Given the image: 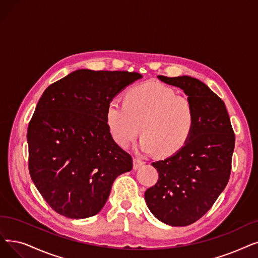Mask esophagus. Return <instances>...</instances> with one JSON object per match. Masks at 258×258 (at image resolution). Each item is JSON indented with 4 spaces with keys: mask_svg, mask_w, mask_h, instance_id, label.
Segmentation results:
<instances>
[{
    "mask_svg": "<svg viewBox=\"0 0 258 258\" xmlns=\"http://www.w3.org/2000/svg\"><path fill=\"white\" fill-rule=\"evenodd\" d=\"M142 164H143V161H141L140 159H138V158H134L133 159V167H134V170H138Z\"/></svg>",
    "mask_w": 258,
    "mask_h": 258,
    "instance_id": "esophagus-1",
    "label": "esophagus"
}]
</instances>
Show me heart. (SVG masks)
I'll use <instances>...</instances> for the list:
<instances>
[{
	"instance_id": "heart-1",
	"label": "heart",
	"mask_w": 258,
	"mask_h": 258,
	"mask_svg": "<svg viewBox=\"0 0 258 258\" xmlns=\"http://www.w3.org/2000/svg\"><path fill=\"white\" fill-rule=\"evenodd\" d=\"M195 121L191 100L156 81L132 87L124 103L113 99L106 108L110 135L120 147L136 139L141 126L139 150L145 154L157 152L160 157L173 156L184 147Z\"/></svg>"
}]
</instances>
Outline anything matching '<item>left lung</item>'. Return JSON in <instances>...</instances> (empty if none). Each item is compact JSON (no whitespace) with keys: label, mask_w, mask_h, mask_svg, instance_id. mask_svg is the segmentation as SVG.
<instances>
[{"label":"left lung","mask_w":258,"mask_h":258,"mask_svg":"<svg viewBox=\"0 0 258 258\" xmlns=\"http://www.w3.org/2000/svg\"><path fill=\"white\" fill-rule=\"evenodd\" d=\"M157 78L182 89L193 103L196 121L180 151L152 163L159 178L144 198L157 219L184 227L203 217L225 189L235 135L225 102L204 82L189 76Z\"/></svg>","instance_id":"1"}]
</instances>
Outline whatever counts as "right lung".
Returning a JSON list of instances; mask_svg holds the SVG:
<instances>
[{
  "label": "right lung",
  "instance_id": "add662e5",
  "mask_svg": "<svg viewBox=\"0 0 258 258\" xmlns=\"http://www.w3.org/2000/svg\"><path fill=\"white\" fill-rule=\"evenodd\" d=\"M141 78L134 72L78 70L40 98L27 130L28 167L38 191L60 215H96L115 179L133 169L131 155L110 135L106 108Z\"/></svg>",
  "mask_w": 258,
  "mask_h": 258
}]
</instances>
